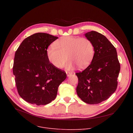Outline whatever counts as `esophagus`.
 Instances as JSON below:
<instances>
[{
	"label": "esophagus",
	"instance_id": "1",
	"mask_svg": "<svg viewBox=\"0 0 133 133\" xmlns=\"http://www.w3.org/2000/svg\"><path fill=\"white\" fill-rule=\"evenodd\" d=\"M66 74H67V76H71V75L72 74V73H71V72H66Z\"/></svg>",
	"mask_w": 133,
	"mask_h": 133
}]
</instances>
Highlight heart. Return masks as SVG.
Listing matches in <instances>:
<instances>
[{"mask_svg":"<svg viewBox=\"0 0 133 133\" xmlns=\"http://www.w3.org/2000/svg\"><path fill=\"white\" fill-rule=\"evenodd\" d=\"M53 45L47 49L46 55L49 61L58 68L64 66L67 58L70 60L66 66L67 70H72L76 66L85 68L94 57V44L87 38L64 36L55 41Z\"/></svg>","mask_w":133,"mask_h":133,"instance_id":"obj_1","label":"heart"}]
</instances>
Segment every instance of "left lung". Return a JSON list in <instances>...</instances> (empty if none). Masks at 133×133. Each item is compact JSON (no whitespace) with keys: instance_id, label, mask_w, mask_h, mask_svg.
I'll return each instance as SVG.
<instances>
[{"instance_id":"1","label":"left lung","mask_w":133,"mask_h":133,"mask_svg":"<svg viewBox=\"0 0 133 133\" xmlns=\"http://www.w3.org/2000/svg\"><path fill=\"white\" fill-rule=\"evenodd\" d=\"M85 36L93 42L95 52L90 64L75 73L78 78L76 93L83 102L98 104L116 90L120 65L116 48L105 36L94 31Z\"/></svg>"}]
</instances>
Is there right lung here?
<instances>
[{
    "mask_svg": "<svg viewBox=\"0 0 133 133\" xmlns=\"http://www.w3.org/2000/svg\"><path fill=\"white\" fill-rule=\"evenodd\" d=\"M58 37L37 33L25 39L16 52L13 67L18 93L26 102L45 105L54 100L67 75L49 61L46 50Z\"/></svg>",
    "mask_w": 133,
    "mask_h": 133,
    "instance_id": "1",
    "label": "right lung"
}]
</instances>
